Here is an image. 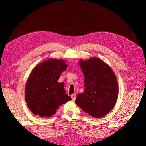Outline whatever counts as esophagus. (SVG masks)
I'll list each match as a JSON object with an SVG mask.
<instances>
[{
    "label": "esophagus",
    "instance_id": "34e87169",
    "mask_svg": "<svg viewBox=\"0 0 146 146\" xmlns=\"http://www.w3.org/2000/svg\"><path fill=\"white\" fill-rule=\"evenodd\" d=\"M71 97L72 98V100L73 101H75L76 100V94H73L71 95Z\"/></svg>",
    "mask_w": 146,
    "mask_h": 146
}]
</instances>
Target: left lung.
<instances>
[{"label": "left lung", "instance_id": "left-lung-1", "mask_svg": "<svg viewBox=\"0 0 146 146\" xmlns=\"http://www.w3.org/2000/svg\"><path fill=\"white\" fill-rule=\"evenodd\" d=\"M79 65L85 76V90L76 97V104L90 115L101 118L114 107L119 86L111 68L97 58L80 60Z\"/></svg>", "mask_w": 146, "mask_h": 146}]
</instances>
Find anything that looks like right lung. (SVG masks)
<instances>
[{"instance_id":"obj_1","label":"right lung","mask_w":146,"mask_h":146,"mask_svg":"<svg viewBox=\"0 0 146 146\" xmlns=\"http://www.w3.org/2000/svg\"><path fill=\"white\" fill-rule=\"evenodd\" d=\"M65 62L49 59L37 65L31 73L24 96L27 107L36 115L50 117L59 107L71 100L66 94L64 83L58 82L67 68Z\"/></svg>"}]
</instances>
